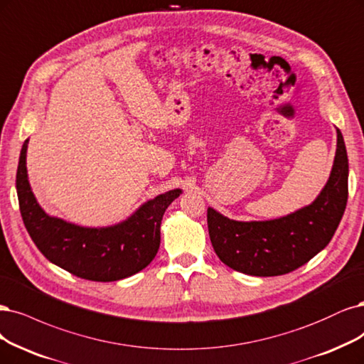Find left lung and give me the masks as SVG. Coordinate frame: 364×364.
<instances>
[{"instance_id": "8db88e82", "label": "left lung", "mask_w": 364, "mask_h": 364, "mask_svg": "<svg viewBox=\"0 0 364 364\" xmlns=\"http://www.w3.org/2000/svg\"><path fill=\"white\" fill-rule=\"evenodd\" d=\"M348 155L342 132L330 179L311 205L269 221H235L208 208L212 247L225 265L257 277L303 267L328 245L348 202Z\"/></svg>"}]
</instances>
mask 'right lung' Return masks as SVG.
Returning <instances> with one entry per match:
<instances>
[{
  "label": "right lung",
  "instance_id": "add662e5",
  "mask_svg": "<svg viewBox=\"0 0 364 364\" xmlns=\"http://www.w3.org/2000/svg\"><path fill=\"white\" fill-rule=\"evenodd\" d=\"M27 147L25 140L16 173L19 209L25 229L49 262L80 279L116 282L131 277L154 260L161 242L162 215L181 190L149 200L116 225L81 228L49 217L37 203L27 174Z\"/></svg>",
  "mask_w": 364,
  "mask_h": 364
}]
</instances>
